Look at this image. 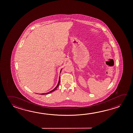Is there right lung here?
Instances as JSON below:
<instances>
[{
	"mask_svg": "<svg viewBox=\"0 0 133 133\" xmlns=\"http://www.w3.org/2000/svg\"><path fill=\"white\" fill-rule=\"evenodd\" d=\"M62 70V69L60 71V73L61 72V71ZM60 77H59V81H58V83L57 85H56V87H55L54 89H53L50 92H48V93H43V94H40V95H48V94H50V93H52V92H53L54 91H55L56 90V89H57V88L59 87V84H60Z\"/></svg>",
	"mask_w": 133,
	"mask_h": 133,
	"instance_id": "right-lung-1",
	"label": "right lung"
}]
</instances>
